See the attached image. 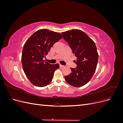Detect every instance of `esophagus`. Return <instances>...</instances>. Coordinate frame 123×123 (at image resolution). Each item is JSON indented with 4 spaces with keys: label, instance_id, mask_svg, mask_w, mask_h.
Here are the masks:
<instances>
[{
    "label": "esophagus",
    "instance_id": "34e87169",
    "mask_svg": "<svg viewBox=\"0 0 123 123\" xmlns=\"http://www.w3.org/2000/svg\"><path fill=\"white\" fill-rule=\"evenodd\" d=\"M59 66H60V67H61V68H63V67H64V66L62 65H59Z\"/></svg>",
    "mask_w": 123,
    "mask_h": 123
}]
</instances>
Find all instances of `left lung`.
<instances>
[{
	"label": "left lung",
	"instance_id": "left-lung-1",
	"mask_svg": "<svg viewBox=\"0 0 123 123\" xmlns=\"http://www.w3.org/2000/svg\"><path fill=\"white\" fill-rule=\"evenodd\" d=\"M62 34L77 58V67L71 68L72 72L65 76V79L73 87L83 86L90 80L97 67L98 54L95 43L80 30L73 29Z\"/></svg>",
	"mask_w": 123,
	"mask_h": 123
}]
</instances>
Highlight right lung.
I'll return each instance as SVG.
<instances>
[{
  "label": "right lung",
  "mask_w": 123,
  "mask_h": 123,
  "mask_svg": "<svg viewBox=\"0 0 123 123\" xmlns=\"http://www.w3.org/2000/svg\"><path fill=\"white\" fill-rule=\"evenodd\" d=\"M62 38L58 32L40 29L25 42L22 52V65L25 75L35 86L43 87L49 85L55 71L59 68V64H50L43 58L53 44Z\"/></svg>",
  "instance_id": "obj_1"
}]
</instances>
